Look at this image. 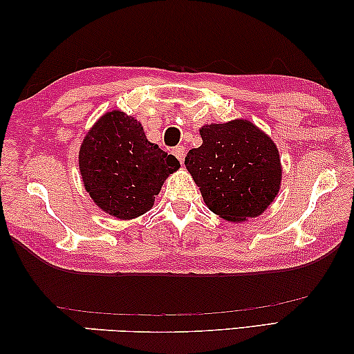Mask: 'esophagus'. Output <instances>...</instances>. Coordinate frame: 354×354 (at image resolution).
<instances>
[{
  "mask_svg": "<svg viewBox=\"0 0 354 354\" xmlns=\"http://www.w3.org/2000/svg\"><path fill=\"white\" fill-rule=\"evenodd\" d=\"M172 153L176 155V158H177L178 161H180V163H183V161H185V147H183V146H177V147H174Z\"/></svg>",
  "mask_w": 354,
  "mask_h": 354,
  "instance_id": "esophagus-1",
  "label": "esophagus"
}]
</instances>
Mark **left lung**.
Returning a JSON list of instances; mask_svg holds the SVG:
<instances>
[{
  "label": "left lung",
  "mask_w": 354,
  "mask_h": 354,
  "mask_svg": "<svg viewBox=\"0 0 354 354\" xmlns=\"http://www.w3.org/2000/svg\"><path fill=\"white\" fill-rule=\"evenodd\" d=\"M201 136L202 146L189 150L185 166L208 208L234 223L259 216L281 185L274 142L248 120L205 125Z\"/></svg>",
  "instance_id": "8db88e82"
}]
</instances>
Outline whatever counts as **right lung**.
<instances>
[{"instance_id":"right-lung-1","label":"right lung","mask_w":354,"mask_h":354,"mask_svg":"<svg viewBox=\"0 0 354 354\" xmlns=\"http://www.w3.org/2000/svg\"><path fill=\"white\" fill-rule=\"evenodd\" d=\"M178 160L147 141L136 119L106 113L86 135L80 171L95 204L109 215L131 219L150 210Z\"/></svg>"}]
</instances>
